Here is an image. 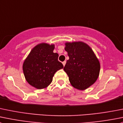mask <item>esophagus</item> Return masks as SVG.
I'll use <instances>...</instances> for the list:
<instances>
[{"label": "esophagus", "instance_id": "1", "mask_svg": "<svg viewBox=\"0 0 123 123\" xmlns=\"http://www.w3.org/2000/svg\"><path fill=\"white\" fill-rule=\"evenodd\" d=\"M65 64H66V61H64V62H62L63 65H64V66H65Z\"/></svg>", "mask_w": 123, "mask_h": 123}]
</instances>
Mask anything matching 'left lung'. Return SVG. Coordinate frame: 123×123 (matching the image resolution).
Wrapping results in <instances>:
<instances>
[{
	"label": "left lung",
	"instance_id": "8db88e82",
	"mask_svg": "<svg viewBox=\"0 0 123 123\" xmlns=\"http://www.w3.org/2000/svg\"><path fill=\"white\" fill-rule=\"evenodd\" d=\"M65 50L69 59L64 68L74 88L85 90L96 82L100 64L93 50L82 41L66 43Z\"/></svg>",
	"mask_w": 123,
	"mask_h": 123
}]
</instances>
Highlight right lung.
I'll return each instance as SVG.
<instances>
[{
	"label": "right lung",
	"instance_id": "obj_1",
	"mask_svg": "<svg viewBox=\"0 0 123 123\" xmlns=\"http://www.w3.org/2000/svg\"><path fill=\"white\" fill-rule=\"evenodd\" d=\"M54 44L41 43L32 49L23 64L26 81L38 89L46 88L52 82L55 73L63 68L58 61L59 55L53 53Z\"/></svg>",
	"mask_w": 123,
	"mask_h": 123
}]
</instances>
